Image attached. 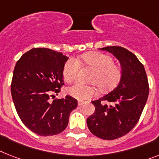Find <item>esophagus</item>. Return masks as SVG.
<instances>
[{"instance_id": "esophagus-1", "label": "esophagus", "mask_w": 159, "mask_h": 159, "mask_svg": "<svg viewBox=\"0 0 159 159\" xmlns=\"http://www.w3.org/2000/svg\"><path fill=\"white\" fill-rule=\"evenodd\" d=\"M85 104V102H83V101H79L78 102V106H82L83 105Z\"/></svg>"}]
</instances>
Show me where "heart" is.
I'll use <instances>...</instances> for the list:
<instances>
[{
  "label": "heart",
  "mask_w": 159,
  "mask_h": 159,
  "mask_svg": "<svg viewBox=\"0 0 159 159\" xmlns=\"http://www.w3.org/2000/svg\"><path fill=\"white\" fill-rule=\"evenodd\" d=\"M80 61L84 66L93 68L89 75V82L86 84L77 82L67 89V93L78 100H88L98 94V88L103 92L111 91L118 86L122 78V69L114 62L111 56L99 52H90L80 57ZM80 64L75 58H69L62 69V76L66 82H71L75 79Z\"/></svg>",
  "instance_id": "obj_1"
}]
</instances>
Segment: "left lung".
<instances>
[{"label": "left lung", "mask_w": 159, "mask_h": 159, "mask_svg": "<svg viewBox=\"0 0 159 159\" xmlns=\"http://www.w3.org/2000/svg\"><path fill=\"white\" fill-rule=\"evenodd\" d=\"M113 53L120 61L122 78L112 92L93 101L95 112L87 119L89 131L103 140H115L134 128L149 96L145 67L134 53L119 46L101 48Z\"/></svg>", "instance_id": "8db88e82"}]
</instances>
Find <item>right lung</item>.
<instances>
[{
	"label": "right lung",
	"instance_id": "obj_1",
	"mask_svg": "<svg viewBox=\"0 0 159 159\" xmlns=\"http://www.w3.org/2000/svg\"><path fill=\"white\" fill-rule=\"evenodd\" d=\"M68 57L46 48H31L18 59L11 81V95L18 116L26 127L42 136H53L67 127L77 107L70 96L54 99L64 84L62 69Z\"/></svg>",
	"mask_w": 159,
	"mask_h": 159
}]
</instances>
